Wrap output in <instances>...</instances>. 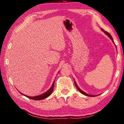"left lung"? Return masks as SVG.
Instances as JSON below:
<instances>
[{"mask_svg": "<svg viewBox=\"0 0 124 124\" xmlns=\"http://www.w3.org/2000/svg\"><path fill=\"white\" fill-rule=\"evenodd\" d=\"M101 30H102V31H103V32L105 33V34H106L107 35V36H108L109 38H110L111 40H112V41L113 42V43H114V40H113V38H112V37L111 36V35L109 34V33H108L107 32H106V31H104V29H101ZM74 80L75 85V86H76V87H77V88L78 90V91H79V92H80L81 93L83 94V95H84L86 96H90V97H95V96H97V95H89V94L86 93V92H84L83 91H82V90H81L79 87L78 86V85L77 84L76 81H75L74 79Z\"/></svg>", "mask_w": 124, "mask_h": 124, "instance_id": "1", "label": "left lung"}]
</instances>
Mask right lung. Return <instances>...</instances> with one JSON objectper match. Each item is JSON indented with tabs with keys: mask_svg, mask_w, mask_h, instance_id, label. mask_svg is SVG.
<instances>
[{
	"mask_svg": "<svg viewBox=\"0 0 124 124\" xmlns=\"http://www.w3.org/2000/svg\"><path fill=\"white\" fill-rule=\"evenodd\" d=\"M54 81H55V80H54V82L53 83H52V84L51 85V87L50 88V89H49L47 90V91L45 92V93H44L43 94H41V95H39L38 96H33V97H31V96H28L27 95H23V94L21 93V94H22V95H24L25 96H26V97H27L29 98H30V99H32V100H37V101H38V100H44L45 99V98H47L49 97V96L50 95H51V94L52 93V91H53L54 90Z\"/></svg>",
	"mask_w": 124,
	"mask_h": 124,
	"instance_id": "obj_1",
	"label": "right lung"
}]
</instances>
